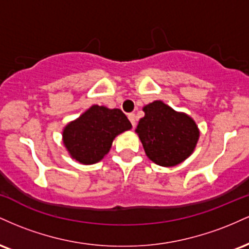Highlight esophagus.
<instances>
[{
  "label": "esophagus",
  "mask_w": 249,
  "mask_h": 249,
  "mask_svg": "<svg viewBox=\"0 0 249 249\" xmlns=\"http://www.w3.org/2000/svg\"><path fill=\"white\" fill-rule=\"evenodd\" d=\"M127 117H128V119H130L132 126L136 127V116H134V113H128Z\"/></svg>",
  "instance_id": "1"
}]
</instances>
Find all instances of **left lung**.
<instances>
[{"label": "left lung", "mask_w": 249, "mask_h": 249, "mask_svg": "<svg viewBox=\"0 0 249 249\" xmlns=\"http://www.w3.org/2000/svg\"><path fill=\"white\" fill-rule=\"evenodd\" d=\"M142 111L145 116L139 121L136 133L148 159L164 167L186 160L196 150L200 137L192 117L173 110L162 101L145 105Z\"/></svg>", "instance_id": "8db88e82"}]
</instances>
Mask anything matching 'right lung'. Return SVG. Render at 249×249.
<instances>
[{"label": "right lung", "instance_id": "right-lung-1", "mask_svg": "<svg viewBox=\"0 0 249 249\" xmlns=\"http://www.w3.org/2000/svg\"><path fill=\"white\" fill-rule=\"evenodd\" d=\"M132 125L119 108L92 105L63 128L62 139L68 153L83 165L101 161L118 134Z\"/></svg>", "mask_w": 249, "mask_h": 249}]
</instances>
